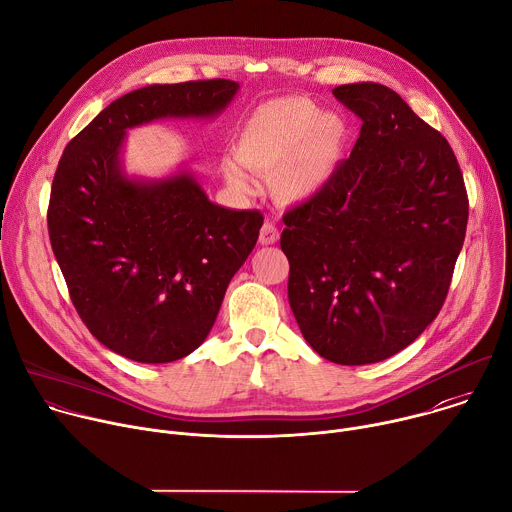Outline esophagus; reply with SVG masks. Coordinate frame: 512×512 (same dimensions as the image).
Returning a JSON list of instances; mask_svg holds the SVG:
<instances>
[{
  "label": "esophagus",
  "instance_id": "esophagus-1",
  "mask_svg": "<svg viewBox=\"0 0 512 512\" xmlns=\"http://www.w3.org/2000/svg\"><path fill=\"white\" fill-rule=\"evenodd\" d=\"M279 241V231L271 221H265L261 231H259V243L261 245H273Z\"/></svg>",
  "mask_w": 512,
  "mask_h": 512
}]
</instances>
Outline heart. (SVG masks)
<instances>
[{
	"label": "heart",
	"instance_id": "b5f03b06",
	"mask_svg": "<svg viewBox=\"0 0 512 512\" xmlns=\"http://www.w3.org/2000/svg\"><path fill=\"white\" fill-rule=\"evenodd\" d=\"M346 139L338 113L320 111L308 97H279L251 111L237 133L235 154L221 160L225 182L237 194L255 190L253 174H273L281 202H306L330 180Z\"/></svg>",
	"mask_w": 512,
	"mask_h": 512
}]
</instances>
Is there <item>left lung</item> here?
<instances>
[{
	"instance_id": "1",
	"label": "left lung",
	"mask_w": 512,
	"mask_h": 512,
	"mask_svg": "<svg viewBox=\"0 0 512 512\" xmlns=\"http://www.w3.org/2000/svg\"><path fill=\"white\" fill-rule=\"evenodd\" d=\"M362 119L350 158L283 214L287 298L306 342L336 364L381 362L440 314L468 223L448 139L389 87L340 85Z\"/></svg>"
}]
</instances>
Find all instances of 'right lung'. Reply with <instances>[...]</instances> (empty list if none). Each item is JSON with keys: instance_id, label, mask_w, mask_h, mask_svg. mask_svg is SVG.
Wrapping results in <instances>:
<instances>
[{"instance_id": "add662e5", "label": "right lung", "mask_w": 512, "mask_h": 512, "mask_svg": "<svg viewBox=\"0 0 512 512\" xmlns=\"http://www.w3.org/2000/svg\"><path fill=\"white\" fill-rule=\"evenodd\" d=\"M237 91L227 79L131 91L72 137L58 162L48 204L54 257L89 332L129 360L174 362L206 340L263 214L210 202L188 170L129 178L127 129L214 119Z\"/></svg>"}]
</instances>
